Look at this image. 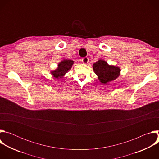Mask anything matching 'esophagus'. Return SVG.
<instances>
[{
  "label": "esophagus",
  "mask_w": 159,
  "mask_h": 159,
  "mask_svg": "<svg viewBox=\"0 0 159 159\" xmlns=\"http://www.w3.org/2000/svg\"><path fill=\"white\" fill-rule=\"evenodd\" d=\"M82 61L84 64H87L89 62V58L87 57H84L82 59Z\"/></svg>",
  "instance_id": "34e87169"
}]
</instances>
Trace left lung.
Returning <instances> with one entry per match:
<instances>
[{
  "label": "left lung",
  "instance_id": "1",
  "mask_svg": "<svg viewBox=\"0 0 159 159\" xmlns=\"http://www.w3.org/2000/svg\"><path fill=\"white\" fill-rule=\"evenodd\" d=\"M93 70L99 81L104 84L115 80L120 75V67L109 65L103 60H99L93 64Z\"/></svg>",
  "mask_w": 159,
  "mask_h": 159
}]
</instances>
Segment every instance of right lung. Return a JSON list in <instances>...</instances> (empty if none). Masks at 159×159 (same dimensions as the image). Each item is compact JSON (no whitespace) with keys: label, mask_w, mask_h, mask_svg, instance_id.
Here are the masks:
<instances>
[{"label":"right lung","mask_w":159,"mask_h":159,"mask_svg":"<svg viewBox=\"0 0 159 159\" xmlns=\"http://www.w3.org/2000/svg\"><path fill=\"white\" fill-rule=\"evenodd\" d=\"M74 64V61L72 60L64 59L58 65L57 69L51 71V74L55 79H61L69 72Z\"/></svg>","instance_id":"add662e5"}]
</instances>
